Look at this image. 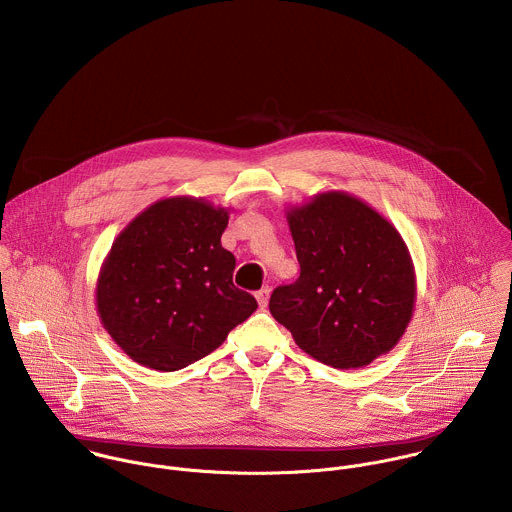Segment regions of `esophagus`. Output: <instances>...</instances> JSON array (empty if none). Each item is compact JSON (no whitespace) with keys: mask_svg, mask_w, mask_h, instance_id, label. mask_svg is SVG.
I'll use <instances>...</instances> for the list:
<instances>
[{"mask_svg":"<svg viewBox=\"0 0 512 512\" xmlns=\"http://www.w3.org/2000/svg\"><path fill=\"white\" fill-rule=\"evenodd\" d=\"M268 298H270V288H268V286L256 292V300H258L260 308H266V306H268Z\"/></svg>","mask_w":512,"mask_h":512,"instance_id":"esophagus-1","label":"esophagus"}]
</instances>
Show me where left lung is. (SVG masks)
I'll return each mask as SVG.
<instances>
[{
  "instance_id": "1",
  "label": "left lung",
  "mask_w": 512,
  "mask_h": 512,
  "mask_svg": "<svg viewBox=\"0 0 512 512\" xmlns=\"http://www.w3.org/2000/svg\"><path fill=\"white\" fill-rule=\"evenodd\" d=\"M300 278L278 286L270 312L314 359L363 367L405 334L415 270L391 222L347 192H322L288 210Z\"/></svg>"
}]
</instances>
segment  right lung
Masks as SVG:
<instances>
[{
  "label": "right lung",
  "mask_w": 512,
  "mask_h": 512,
  "mask_svg": "<svg viewBox=\"0 0 512 512\" xmlns=\"http://www.w3.org/2000/svg\"><path fill=\"white\" fill-rule=\"evenodd\" d=\"M228 210L202 198L151 204L115 238L97 280L103 328L137 363L176 371L214 351L258 308L232 284Z\"/></svg>",
  "instance_id": "add662e5"
}]
</instances>
